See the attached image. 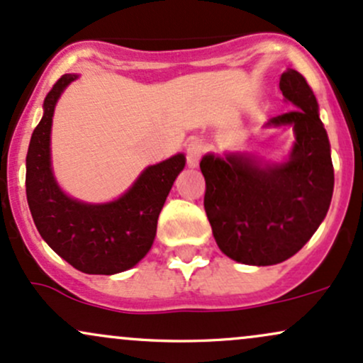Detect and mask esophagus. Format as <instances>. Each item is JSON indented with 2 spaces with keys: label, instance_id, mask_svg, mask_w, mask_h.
<instances>
[{
  "label": "esophagus",
  "instance_id": "obj_1",
  "mask_svg": "<svg viewBox=\"0 0 363 363\" xmlns=\"http://www.w3.org/2000/svg\"><path fill=\"white\" fill-rule=\"evenodd\" d=\"M186 164L189 168H197L199 161H201L203 154V142L202 140H192L189 145H186Z\"/></svg>",
  "mask_w": 363,
  "mask_h": 363
}]
</instances>
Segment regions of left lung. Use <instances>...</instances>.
Returning <instances> with one entry per match:
<instances>
[{
  "mask_svg": "<svg viewBox=\"0 0 363 363\" xmlns=\"http://www.w3.org/2000/svg\"><path fill=\"white\" fill-rule=\"evenodd\" d=\"M279 89L298 109L271 118L266 127H293L288 160L230 152L206 154L201 161L203 209L216 243L248 266H272L295 255L324 221L335 189L331 145L312 89L291 68L281 75Z\"/></svg>",
  "mask_w": 363,
  "mask_h": 363,
  "instance_id": "1",
  "label": "left lung"
}]
</instances>
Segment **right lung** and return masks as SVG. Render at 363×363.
<instances>
[{
	"instance_id": "right-lung-1",
	"label": "right lung",
	"mask_w": 363,
	"mask_h": 363,
	"mask_svg": "<svg viewBox=\"0 0 363 363\" xmlns=\"http://www.w3.org/2000/svg\"><path fill=\"white\" fill-rule=\"evenodd\" d=\"M79 79L65 73L44 99V115L30 137L26 190L39 235L61 259L85 274H116L140 262L156 238L157 218L185 156L147 166L116 201L87 203L60 189L51 168V125L65 89Z\"/></svg>"
}]
</instances>
